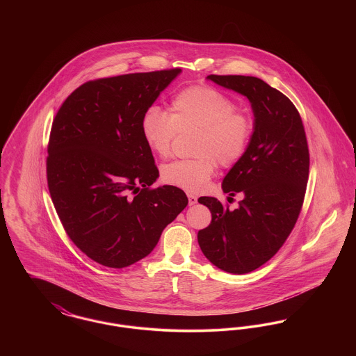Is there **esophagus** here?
<instances>
[{"instance_id":"esophagus-1","label":"esophagus","mask_w":356,"mask_h":356,"mask_svg":"<svg viewBox=\"0 0 356 356\" xmlns=\"http://www.w3.org/2000/svg\"><path fill=\"white\" fill-rule=\"evenodd\" d=\"M188 203H189V205H195L197 203V197L193 196V195H188Z\"/></svg>"}]
</instances>
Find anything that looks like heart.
Returning a JSON list of instances; mask_svg holds the SVG:
<instances>
[{
    "label": "heart",
    "instance_id": "b5f03b06",
    "mask_svg": "<svg viewBox=\"0 0 356 356\" xmlns=\"http://www.w3.org/2000/svg\"><path fill=\"white\" fill-rule=\"evenodd\" d=\"M170 112L148 108L140 122L141 135L153 153L167 157L177 132H197L193 152L199 157L173 161L161 170L164 183L191 193L203 191L216 163L221 167L237 163L254 132L252 118L235 109V102L227 95L207 85L181 89L172 99Z\"/></svg>",
    "mask_w": 356,
    "mask_h": 356
}]
</instances>
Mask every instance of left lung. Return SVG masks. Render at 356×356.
<instances>
[{
    "label": "left lung",
    "mask_w": 356,
    "mask_h": 356,
    "mask_svg": "<svg viewBox=\"0 0 356 356\" xmlns=\"http://www.w3.org/2000/svg\"><path fill=\"white\" fill-rule=\"evenodd\" d=\"M207 79L245 96L254 120L247 151L221 184L224 193L244 199L231 211L216 197H200L212 221L199 231L197 241L218 268L248 273L280 250L299 218L309 170L305 127L287 96L257 77Z\"/></svg>",
    "instance_id": "obj_1"
}]
</instances>
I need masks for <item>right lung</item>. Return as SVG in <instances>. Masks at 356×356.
<instances>
[{
  "instance_id": "right-lung-1",
  "label": "right lung",
  "mask_w": 356,
  "mask_h": 356,
  "mask_svg": "<svg viewBox=\"0 0 356 356\" xmlns=\"http://www.w3.org/2000/svg\"><path fill=\"white\" fill-rule=\"evenodd\" d=\"M181 69L131 73L79 86L58 109L48 144L51 202L88 257L124 268L148 256L188 204L157 180L141 118Z\"/></svg>"
}]
</instances>
